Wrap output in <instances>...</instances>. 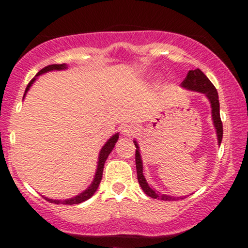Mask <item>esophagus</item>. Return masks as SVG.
Returning a JSON list of instances; mask_svg holds the SVG:
<instances>
[{
	"mask_svg": "<svg viewBox=\"0 0 248 248\" xmlns=\"http://www.w3.org/2000/svg\"><path fill=\"white\" fill-rule=\"evenodd\" d=\"M135 127L132 126V124H124V126L121 127V133L122 135L124 136H128V138H130V136H133L134 134H135Z\"/></svg>",
	"mask_w": 248,
	"mask_h": 248,
	"instance_id": "obj_1",
	"label": "esophagus"
}]
</instances>
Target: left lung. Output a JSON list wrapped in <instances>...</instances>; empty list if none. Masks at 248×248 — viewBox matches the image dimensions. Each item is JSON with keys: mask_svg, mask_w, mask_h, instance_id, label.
I'll list each match as a JSON object with an SVG mask.
<instances>
[{"mask_svg": "<svg viewBox=\"0 0 248 248\" xmlns=\"http://www.w3.org/2000/svg\"><path fill=\"white\" fill-rule=\"evenodd\" d=\"M182 87L186 88L189 91H195V92H199L205 94V96L209 99L210 104H211V113H212V120L213 124H215L216 130H217V139H218V144L220 146L221 139H223V122L220 120V113H219V99H218V93L216 87L213 86V84L209 80V78L204 75L199 69L189 71L186 79L182 81L181 84ZM134 144L136 147L135 152V163H136V172H138V181L140 186L142 187L144 193L149 197L155 198V199H162V201H177V199H183L184 197H173V196H167L164 193H160L156 191L154 187H152L148 184L147 179L143 176V163H142L141 154H140V148H139L138 142L134 141Z\"/></svg>", "mask_w": 248, "mask_h": 248, "instance_id": "left-lung-1", "label": "left lung"}]
</instances>
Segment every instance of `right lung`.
Listing matches in <instances>:
<instances>
[{"mask_svg":"<svg viewBox=\"0 0 248 248\" xmlns=\"http://www.w3.org/2000/svg\"><path fill=\"white\" fill-rule=\"evenodd\" d=\"M67 69V65L66 64H52V65H49V66H45L44 69H42L39 71L38 73H37L35 78H32L30 80L29 84H28L27 88H25V93H24V96L27 94V92L29 91V88L31 87V85L35 82V80L37 79V77L43 75V73H46L49 72V71H61V70H65ZM23 96V99H24ZM119 139V133L114 134V135L112 136V138L108 140L106 143H105V146L101 148L100 150V154H99V161H98V167H96V171H95V175H94V178H93V182L91 183V186L87 187L86 190H84L81 193H79V195L75 196V197L72 198H69V199H65V201H56V199H50V198H46L44 197L46 201H49L50 203H55V204H66V205H73V204H79V203H82V202L87 201L88 198L92 197L93 195H94V192L96 191V189H98L99 184H100L101 182V178H102V171H104V166H105V162H106L108 155H109L110 152L113 150V148H114L116 141H118Z\"/></svg>","mask_w":248,"mask_h":248,"instance_id":"right-lung-1","label":"right lung"}]
</instances>
